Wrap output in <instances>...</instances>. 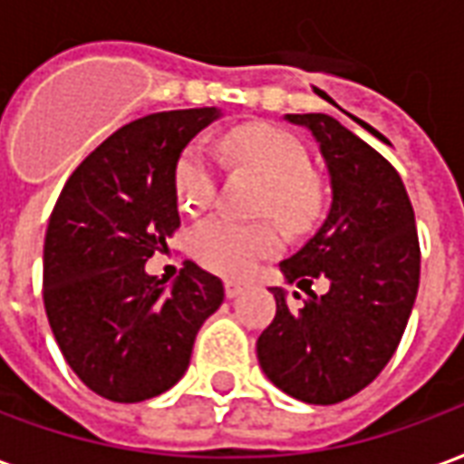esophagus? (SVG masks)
I'll return each mask as SVG.
<instances>
[{"label": "esophagus", "mask_w": 464, "mask_h": 464, "mask_svg": "<svg viewBox=\"0 0 464 464\" xmlns=\"http://www.w3.org/2000/svg\"><path fill=\"white\" fill-rule=\"evenodd\" d=\"M255 284L252 282H239V279H227L225 282V294H227L229 299H235V296H239L242 292H246V289H252Z\"/></svg>", "instance_id": "esophagus-1"}]
</instances>
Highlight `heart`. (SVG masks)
I'll use <instances>...</instances> for the list:
<instances>
[{
	"mask_svg": "<svg viewBox=\"0 0 464 464\" xmlns=\"http://www.w3.org/2000/svg\"><path fill=\"white\" fill-rule=\"evenodd\" d=\"M225 153L255 170L266 182L262 209L289 225L302 227L319 209V190L311 182L306 145L289 130L266 123L239 125L222 140ZM218 170L208 148L192 143L175 165V192L188 212L205 209L215 198ZM282 246L279 232L266 222H235L209 218L190 235V252L199 265L222 276H245Z\"/></svg>",
	"mask_w": 464,
	"mask_h": 464,
	"instance_id": "b5f03b06",
	"label": "heart"
}]
</instances>
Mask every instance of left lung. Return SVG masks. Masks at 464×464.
Here are the masks:
<instances>
[{
	"instance_id": "8db88e82",
	"label": "left lung",
	"mask_w": 464,
	"mask_h": 464,
	"mask_svg": "<svg viewBox=\"0 0 464 464\" xmlns=\"http://www.w3.org/2000/svg\"><path fill=\"white\" fill-rule=\"evenodd\" d=\"M284 121L319 145L331 205L316 235L279 262L284 282L309 299L292 309L284 286H269L276 316L256 341V358L279 391L331 405L366 388L395 353L418 294L420 246L403 180L383 155L326 113ZM314 278H326L330 292L311 293Z\"/></svg>"
}]
</instances>
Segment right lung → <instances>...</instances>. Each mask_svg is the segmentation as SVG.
Listing matches in <instances>:
<instances>
[{"label": "right lung", "instance_id": "add662e5", "mask_svg": "<svg viewBox=\"0 0 464 464\" xmlns=\"http://www.w3.org/2000/svg\"><path fill=\"white\" fill-rule=\"evenodd\" d=\"M219 108L168 111L123 125L73 170L44 242V306L71 371L113 403L170 391L199 326L225 302L215 274L185 262L158 279L145 262L180 225L175 165Z\"/></svg>", "mask_w": 464, "mask_h": 464}]
</instances>
